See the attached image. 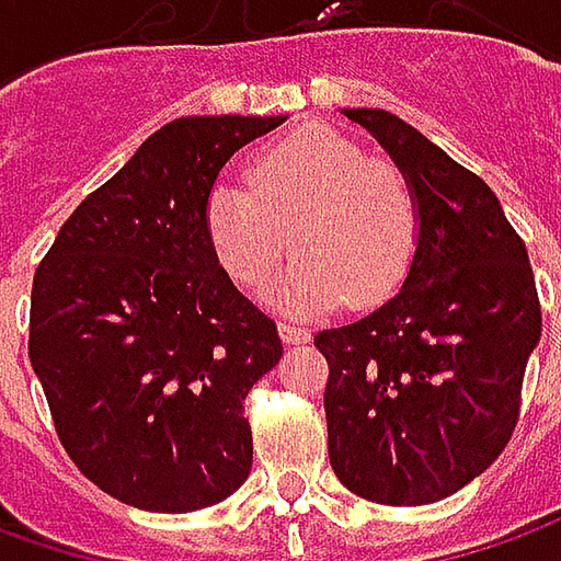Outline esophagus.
Instances as JSON below:
<instances>
[{
    "label": "esophagus",
    "instance_id": "esophagus-1",
    "mask_svg": "<svg viewBox=\"0 0 561 561\" xmlns=\"http://www.w3.org/2000/svg\"><path fill=\"white\" fill-rule=\"evenodd\" d=\"M277 331H280V340H284V343H306V340H312V331H309V328H299V324H290V321H280Z\"/></svg>",
    "mask_w": 561,
    "mask_h": 561
}]
</instances>
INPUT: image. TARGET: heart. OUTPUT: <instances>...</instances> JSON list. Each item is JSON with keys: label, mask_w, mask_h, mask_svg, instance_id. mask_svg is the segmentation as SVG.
Returning <instances> with one entry per match:
<instances>
[{"label": "heart", "mask_w": 561, "mask_h": 561, "mask_svg": "<svg viewBox=\"0 0 561 561\" xmlns=\"http://www.w3.org/2000/svg\"><path fill=\"white\" fill-rule=\"evenodd\" d=\"M247 181L215 184L205 203L211 249L240 290H262L277 274L290 233L299 259L271 290L287 312H328L346 296L371 309L402 287L419 247V205L393 164L306 124L255 152Z\"/></svg>", "instance_id": "1"}]
</instances>
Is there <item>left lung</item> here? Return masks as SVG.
<instances>
[{"mask_svg": "<svg viewBox=\"0 0 561 561\" xmlns=\"http://www.w3.org/2000/svg\"><path fill=\"white\" fill-rule=\"evenodd\" d=\"M419 205L402 290L314 336L331 365L328 453L340 484L383 506H424L496 462L540 343L528 249L493 190L383 108H346Z\"/></svg>", "mask_w": 561, "mask_h": 561, "instance_id": "8db88e82", "label": "left lung"}]
</instances>
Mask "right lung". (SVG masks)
I'll use <instances>...</instances> for the list:
<instances>
[{
    "instance_id": "obj_1",
    "label": "right lung",
    "mask_w": 561,
    "mask_h": 561,
    "mask_svg": "<svg viewBox=\"0 0 561 561\" xmlns=\"http://www.w3.org/2000/svg\"><path fill=\"white\" fill-rule=\"evenodd\" d=\"M284 121L164 124L77 205L33 274L27 350L55 434L127 506L196 512L249 478L243 402L284 346L218 265L205 203L230 156Z\"/></svg>"
}]
</instances>
